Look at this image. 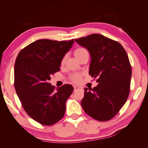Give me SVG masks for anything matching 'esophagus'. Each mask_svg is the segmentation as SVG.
Wrapping results in <instances>:
<instances>
[{"instance_id":"obj_1","label":"esophagus","mask_w":148,"mask_h":148,"mask_svg":"<svg viewBox=\"0 0 148 148\" xmlns=\"http://www.w3.org/2000/svg\"><path fill=\"white\" fill-rule=\"evenodd\" d=\"M74 91H77V90L81 89H82V87L76 86H74Z\"/></svg>"}]
</instances>
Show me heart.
Segmentation results:
<instances>
[{
    "label": "heart",
    "mask_w": 148,
    "mask_h": 148,
    "mask_svg": "<svg viewBox=\"0 0 148 148\" xmlns=\"http://www.w3.org/2000/svg\"><path fill=\"white\" fill-rule=\"evenodd\" d=\"M86 53H88V52H87V51L86 49L83 48V47H79V48H77L74 52L75 57H76L77 59ZM64 61H65V57H64V58L62 59L61 64H64ZM72 80L74 82H76V83L79 82L80 80H81V76H80L79 74H75L72 77Z\"/></svg>",
    "instance_id": "1"
}]
</instances>
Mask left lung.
Returning a JSON list of instances; mask_svg holds the SVG:
<instances>
[{
	"mask_svg": "<svg viewBox=\"0 0 148 148\" xmlns=\"http://www.w3.org/2000/svg\"><path fill=\"white\" fill-rule=\"evenodd\" d=\"M75 41L89 51V74L98 77L99 83L92 89H85L82 106L93 119L108 121L118 113L129 95L132 69L127 52L119 42L99 34Z\"/></svg>",
	"mask_w": 148,
	"mask_h": 148,
	"instance_id": "8db88e82",
	"label": "left lung"
}]
</instances>
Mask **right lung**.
<instances>
[{
  "label": "right lung",
  "mask_w": 148,
  "mask_h": 148,
  "mask_svg": "<svg viewBox=\"0 0 148 148\" xmlns=\"http://www.w3.org/2000/svg\"><path fill=\"white\" fill-rule=\"evenodd\" d=\"M74 40L40 39L19 51L14 66V86L25 111L43 125H52L64 116L66 102L74 87L65 84L55 90L48 81L60 71L61 61Z\"/></svg>",
  "instance_id": "add662e5"
}]
</instances>
